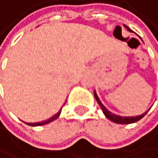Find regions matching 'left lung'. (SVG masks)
Returning a JSON list of instances; mask_svg holds the SVG:
<instances>
[{
  "mask_svg": "<svg viewBox=\"0 0 158 158\" xmlns=\"http://www.w3.org/2000/svg\"><path fill=\"white\" fill-rule=\"evenodd\" d=\"M126 28H127L129 31H131L127 26H125ZM94 96H95V98L97 100V102H98L99 104V106L101 107V109H102L103 111V113L105 114V116L109 119V120H111L112 122H114V123H117V124H131V123H134V122H137V121H139L141 118H143L144 116L146 115V113L148 111H146L145 113L142 114V115H140V116H136V117H121V116H117V115H115L113 113H111L110 111H108L106 109V107L103 105L102 103H101V101L99 99V97L97 96V94L96 92H94Z\"/></svg>",
  "mask_w": 158,
  "mask_h": 158,
  "instance_id": "1",
  "label": "left lung"
}]
</instances>
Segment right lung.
I'll list each match as a JSON object with an SVG mask.
<instances>
[{"mask_svg":"<svg viewBox=\"0 0 158 158\" xmlns=\"http://www.w3.org/2000/svg\"><path fill=\"white\" fill-rule=\"evenodd\" d=\"M60 112H61V109H60V111L58 112L57 114H55L54 116H52L51 118H49L48 120H46V121H42V122H38V123H27V125H29V126H40V125L47 124V123H50L53 120H55L56 118H58V116L60 115Z\"/></svg>","mask_w":158,"mask_h":158,"instance_id":"right-lung-1","label":"right lung"}]
</instances>
